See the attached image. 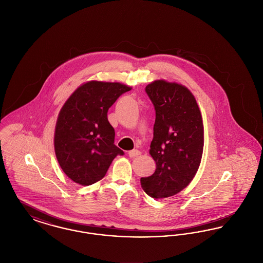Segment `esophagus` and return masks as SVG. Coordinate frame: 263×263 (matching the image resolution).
Returning a JSON list of instances; mask_svg holds the SVG:
<instances>
[{
  "instance_id": "1",
  "label": "esophagus",
  "mask_w": 263,
  "mask_h": 263,
  "mask_svg": "<svg viewBox=\"0 0 263 263\" xmlns=\"http://www.w3.org/2000/svg\"><path fill=\"white\" fill-rule=\"evenodd\" d=\"M140 155H141V152H140V151L132 150L128 152V156H129L130 158H135V157H138V156H140Z\"/></svg>"
}]
</instances>
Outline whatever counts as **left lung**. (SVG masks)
<instances>
[{
  "label": "left lung",
  "mask_w": 263,
  "mask_h": 263,
  "mask_svg": "<svg viewBox=\"0 0 263 263\" xmlns=\"http://www.w3.org/2000/svg\"><path fill=\"white\" fill-rule=\"evenodd\" d=\"M156 110L151 156L157 167L141 177V186L153 198H166L186 187L200 164L204 130L195 98L188 88L163 80L145 88Z\"/></svg>",
  "instance_id": "8db88e82"
}]
</instances>
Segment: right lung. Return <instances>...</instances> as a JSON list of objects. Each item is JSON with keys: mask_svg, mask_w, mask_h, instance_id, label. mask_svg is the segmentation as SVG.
I'll list each match as a JSON object with an SVG mask.
<instances>
[{"mask_svg": "<svg viewBox=\"0 0 263 263\" xmlns=\"http://www.w3.org/2000/svg\"><path fill=\"white\" fill-rule=\"evenodd\" d=\"M131 88L119 83L91 81L77 88L59 113L54 137L55 154L63 172L82 185L100 180L118 155L115 132L107 111Z\"/></svg>", "mask_w": 263, "mask_h": 263, "instance_id": "obj_1", "label": "right lung"}]
</instances>
